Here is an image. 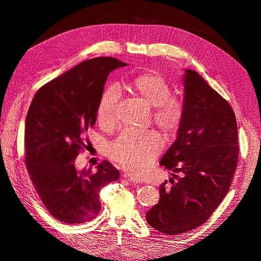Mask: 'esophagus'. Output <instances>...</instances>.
Returning a JSON list of instances; mask_svg holds the SVG:
<instances>
[{
	"instance_id": "obj_1",
	"label": "esophagus",
	"mask_w": 261,
	"mask_h": 261,
	"mask_svg": "<svg viewBox=\"0 0 261 261\" xmlns=\"http://www.w3.org/2000/svg\"><path fill=\"white\" fill-rule=\"evenodd\" d=\"M123 177L126 179V180H128V181H130V183H134V184H138L139 183V179H137V178H135L134 176H132V175H129V174H124L123 175Z\"/></svg>"
}]
</instances>
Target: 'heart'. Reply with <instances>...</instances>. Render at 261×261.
Segmentation results:
<instances>
[{"label": "heart", "mask_w": 261, "mask_h": 261, "mask_svg": "<svg viewBox=\"0 0 261 261\" xmlns=\"http://www.w3.org/2000/svg\"><path fill=\"white\" fill-rule=\"evenodd\" d=\"M129 88L152 110L153 123L167 134L175 133L183 117L180 101L171 98V88L163 78L154 73L139 75L128 84ZM120 91L109 86L102 92L97 115L100 124L110 126L115 121ZM162 148L160 137L152 132L124 130L110 145L109 154L134 175H143Z\"/></svg>", "instance_id": "obj_1"}]
</instances>
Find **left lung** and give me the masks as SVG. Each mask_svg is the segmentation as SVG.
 I'll return each mask as SVG.
<instances>
[{
  "instance_id": "left-lung-1",
  "label": "left lung",
  "mask_w": 261,
  "mask_h": 261,
  "mask_svg": "<svg viewBox=\"0 0 261 261\" xmlns=\"http://www.w3.org/2000/svg\"><path fill=\"white\" fill-rule=\"evenodd\" d=\"M181 82L183 117L160 160L172 171L171 185H160L159 202L146 213L147 222L168 235L206 222L227 194L239 158L238 124L228 102L195 70L184 69Z\"/></svg>"
}]
</instances>
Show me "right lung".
<instances>
[{"instance_id": "obj_1", "label": "right lung", "mask_w": 261, "mask_h": 261, "mask_svg": "<svg viewBox=\"0 0 261 261\" xmlns=\"http://www.w3.org/2000/svg\"><path fill=\"white\" fill-rule=\"evenodd\" d=\"M126 65L114 58L82 62L41 87L31 101L25 123L27 171L45 208L62 222L81 224L96 218L101 187L120 177L108 161L92 173L77 171L75 159L87 147L85 132L96 123L109 74Z\"/></svg>"}]
</instances>
